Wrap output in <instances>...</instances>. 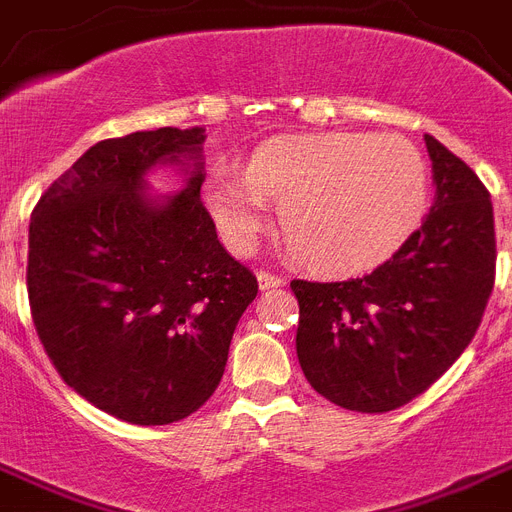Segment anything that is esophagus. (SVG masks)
I'll use <instances>...</instances> for the list:
<instances>
[{
	"label": "esophagus",
	"mask_w": 512,
	"mask_h": 512,
	"mask_svg": "<svg viewBox=\"0 0 512 512\" xmlns=\"http://www.w3.org/2000/svg\"><path fill=\"white\" fill-rule=\"evenodd\" d=\"M256 280H259L261 290H272V287H282V285H285V280H282L280 274L266 272V269H261V272L256 274Z\"/></svg>",
	"instance_id": "esophagus-1"
}]
</instances>
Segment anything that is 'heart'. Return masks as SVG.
<instances>
[{"instance_id": "1", "label": "heart", "mask_w": 512, "mask_h": 512, "mask_svg": "<svg viewBox=\"0 0 512 512\" xmlns=\"http://www.w3.org/2000/svg\"><path fill=\"white\" fill-rule=\"evenodd\" d=\"M206 209L238 251L253 246L266 204L287 251L319 274H358L411 238L429 204L424 156L400 135L319 133L266 141L248 175L217 170Z\"/></svg>"}]
</instances>
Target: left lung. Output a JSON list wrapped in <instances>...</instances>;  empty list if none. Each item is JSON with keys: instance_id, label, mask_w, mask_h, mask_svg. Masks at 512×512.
<instances>
[{"instance_id": "obj_1", "label": "left lung", "mask_w": 512, "mask_h": 512, "mask_svg": "<svg viewBox=\"0 0 512 512\" xmlns=\"http://www.w3.org/2000/svg\"><path fill=\"white\" fill-rule=\"evenodd\" d=\"M424 141L437 193L392 259L356 280L290 282L303 374L348 411H395L429 390L474 340L492 295L489 190L437 138Z\"/></svg>"}]
</instances>
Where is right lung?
Listing matches in <instances>:
<instances>
[{"instance_id":"right-lung-1","label":"right lung","mask_w":512,"mask_h":512,"mask_svg":"<svg viewBox=\"0 0 512 512\" xmlns=\"http://www.w3.org/2000/svg\"><path fill=\"white\" fill-rule=\"evenodd\" d=\"M204 138L159 128L99 141L31 214L25 282L46 356L80 398L138 426L211 398L259 293L201 201ZM159 161L194 162L189 188L164 205L142 183Z\"/></svg>"}]
</instances>
